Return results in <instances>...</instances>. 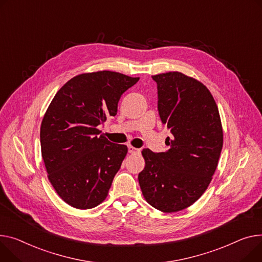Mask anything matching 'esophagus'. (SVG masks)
Here are the masks:
<instances>
[{
    "label": "esophagus",
    "mask_w": 262,
    "mask_h": 262,
    "mask_svg": "<svg viewBox=\"0 0 262 262\" xmlns=\"http://www.w3.org/2000/svg\"><path fill=\"white\" fill-rule=\"evenodd\" d=\"M128 152H129V154H133V155H136V154L140 152V149L136 148V147H134V146H132V145H129V146H128Z\"/></svg>",
    "instance_id": "obj_1"
}]
</instances>
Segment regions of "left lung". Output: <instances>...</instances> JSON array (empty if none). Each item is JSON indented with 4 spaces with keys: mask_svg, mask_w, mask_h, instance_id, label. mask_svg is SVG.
<instances>
[{
    "mask_svg": "<svg viewBox=\"0 0 262 262\" xmlns=\"http://www.w3.org/2000/svg\"><path fill=\"white\" fill-rule=\"evenodd\" d=\"M158 85V110L172 135L168 149L142 150L144 169L138 179L144 199L163 213L195 203L210 185L223 145L218 106L207 87L179 72L152 76Z\"/></svg>",
    "mask_w": 262,
    "mask_h": 262,
    "instance_id": "left-lung-1",
    "label": "left lung"
}]
</instances>
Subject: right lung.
<instances>
[{
  "label": "right lung",
  "instance_id": "add662e5",
  "mask_svg": "<svg viewBox=\"0 0 262 262\" xmlns=\"http://www.w3.org/2000/svg\"><path fill=\"white\" fill-rule=\"evenodd\" d=\"M139 78L100 71L67 81L50 102L41 124L42 158L60 198L79 210L106 199L127 146L110 142L98 125L118 112L121 95Z\"/></svg>",
  "mask_w": 262,
  "mask_h": 262
}]
</instances>
